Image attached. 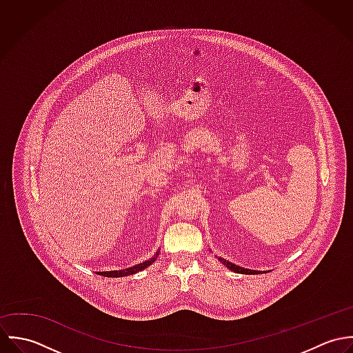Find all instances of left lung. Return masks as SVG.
I'll return each instance as SVG.
<instances>
[{
	"label": "left lung",
	"instance_id": "left-lung-1",
	"mask_svg": "<svg viewBox=\"0 0 353 353\" xmlns=\"http://www.w3.org/2000/svg\"><path fill=\"white\" fill-rule=\"evenodd\" d=\"M220 261H221L227 268H230L231 270H234V272H236V273H242V274H256V273H261V272H258V270H250V269L241 268V266L234 265V263H231V262H228V261H225V259H221V258H220Z\"/></svg>",
	"mask_w": 353,
	"mask_h": 353
}]
</instances>
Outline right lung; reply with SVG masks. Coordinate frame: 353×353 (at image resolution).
Here are the masks:
<instances>
[{
  "label": "right lung",
  "instance_id": "add662e5",
  "mask_svg": "<svg viewBox=\"0 0 353 353\" xmlns=\"http://www.w3.org/2000/svg\"><path fill=\"white\" fill-rule=\"evenodd\" d=\"M157 255H159V254H156V256H157ZM156 256H153L150 261H145V262H143V263H139V265H136V266H133V268H128V269H123V270H114V272H98V274H101V276H104V277H123V276L134 274V273L141 272L143 269H145L147 266L152 265V263L154 262Z\"/></svg>",
  "mask_w": 353,
  "mask_h": 353
}]
</instances>
